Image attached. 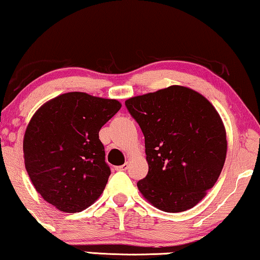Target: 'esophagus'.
I'll list each match as a JSON object with an SVG mask.
<instances>
[{"mask_svg":"<svg viewBox=\"0 0 260 260\" xmlns=\"http://www.w3.org/2000/svg\"><path fill=\"white\" fill-rule=\"evenodd\" d=\"M127 168H129V162H125L123 166L116 167V170H118V172H125Z\"/></svg>","mask_w":260,"mask_h":260,"instance_id":"34e87169","label":"esophagus"}]
</instances>
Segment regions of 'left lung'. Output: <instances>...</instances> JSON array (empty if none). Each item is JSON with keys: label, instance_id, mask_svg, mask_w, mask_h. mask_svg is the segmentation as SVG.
I'll use <instances>...</instances> for the list:
<instances>
[{"label": "left lung", "instance_id": "left-lung-1", "mask_svg": "<svg viewBox=\"0 0 260 260\" xmlns=\"http://www.w3.org/2000/svg\"><path fill=\"white\" fill-rule=\"evenodd\" d=\"M144 135L149 170L142 195L165 212L187 211L214 186L226 158L225 126L204 95L173 85L127 99Z\"/></svg>", "mask_w": 260, "mask_h": 260}]
</instances>
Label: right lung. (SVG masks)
Returning a JSON list of instances; mask_svg holds the SVG:
<instances>
[{
    "instance_id": "obj_1",
    "label": "right lung",
    "mask_w": 260,
    "mask_h": 260,
    "mask_svg": "<svg viewBox=\"0 0 260 260\" xmlns=\"http://www.w3.org/2000/svg\"><path fill=\"white\" fill-rule=\"evenodd\" d=\"M120 106L116 99L69 92L31 117L23 138L24 166L38 193L59 211L80 212L101 197L111 170L99 130Z\"/></svg>"
}]
</instances>
